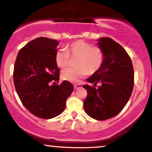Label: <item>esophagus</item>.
Returning a JSON list of instances; mask_svg holds the SVG:
<instances>
[{"label":"esophagus","instance_id":"obj_1","mask_svg":"<svg viewBox=\"0 0 152 152\" xmlns=\"http://www.w3.org/2000/svg\"><path fill=\"white\" fill-rule=\"evenodd\" d=\"M73 86H74L75 89H79V88L82 87V85H81V84H74V85H73Z\"/></svg>","mask_w":152,"mask_h":152}]
</instances>
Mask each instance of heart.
I'll use <instances>...</instances> for the list:
<instances>
[{
    "label": "heart",
    "mask_w": 152,
    "mask_h": 152,
    "mask_svg": "<svg viewBox=\"0 0 152 152\" xmlns=\"http://www.w3.org/2000/svg\"><path fill=\"white\" fill-rule=\"evenodd\" d=\"M70 57L76 58V66L63 70L61 77L63 80L76 83L88 73L92 74L99 71L104 63V54L100 48L93 47L84 40H77L69 45L66 50L56 52L55 61L58 67L63 68L68 65Z\"/></svg>",
    "instance_id": "obj_1"
}]
</instances>
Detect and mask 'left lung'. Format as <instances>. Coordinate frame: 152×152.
Returning <instances> with one entry per match:
<instances>
[{"mask_svg":"<svg viewBox=\"0 0 152 152\" xmlns=\"http://www.w3.org/2000/svg\"><path fill=\"white\" fill-rule=\"evenodd\" d=\"M104 52L100 69L86 81L92 86L83 85L87 91L84 108L88 115L98 121L115 117L124 108L133 91L134 72L131 58L121 45L109 37L98 39ZM97 83L101 86L96 89Z\"/></svg>","mask_w":152,"mask_h":152,"instance_id":"obj_1","label":"left lung"}]
</instances>
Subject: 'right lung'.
Masks as SVG:
<instances>
[{
	"label": "right lung",
	"mask_w": 152,
	"mask_h": 152,
	"mask_svg": "<svg viewBox=\"0 0 152 152\" xmlns=\"http://www.w3.org/2000/svg\"><path fill=\"white\" fill-rule=\"evenodd\" d=\"M59 42L39 37L19 51L14 64V83L20 100L31 114L42 119L59 115L73 91L67 81L58 83L60 70L55 56Z\"/></svg>",
	"instance_id": "obj_1"
}]
</instances>
